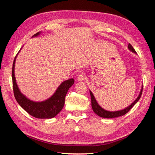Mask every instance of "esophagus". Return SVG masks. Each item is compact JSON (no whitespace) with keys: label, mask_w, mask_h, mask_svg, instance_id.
<instances>
[{"label":"esophagus","mask_w":155,"mask_h":155,"mask_svg":"<svg viewBox=\"0 0 155 155\" xmlns=\"http://www.w3.org/2000/svg\"><path fill=\"white\" fill-rule=\"evenodd\" d=\"M86 79V77H85V76H84V74H78V76L77 77V80L78 81H84V80Z\"/></svg>","instance_id":"34e87169"}]
</instances>
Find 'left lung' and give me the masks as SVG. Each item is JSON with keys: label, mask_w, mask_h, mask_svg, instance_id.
Returning <instances> with one entry per match:
<instances>
[{"label": "left lung", "mask_w": 155, "mask_h": 155, "mask_svg": "<svg viewBox=\"0 0 155 155\" xmlns=\"http://www.w3.org/2000/svg\"><path fill=\"white\" fill-rule=\"evenodd\" d=\"M128 49H129V50L132 51V52H134V54H136L135 50L134 49V48L132 46V45L130 44H128ZM142 88H143V86H142L141 88L140 92V93H139L138 97L135 99V101L133 102L131 105H130L128 107H126L125 109H123V110H122L116 111H110L104 110V108H102L101 106L98 104V103L97 102L93 93L89 90L91 98V107H92L93 110L97 115V116H99V117H104V118H114V117H117L124 116V115H125L126 114L128 113V112L130 110H131V108L133 107V106H134L136 104V103L138 101V100L140 99L141 95H142Z\"/></svg>", "instance_id": "1"}]
</instances>
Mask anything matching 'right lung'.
Returning a JSON list of instances; mask_svg holds the SVG:
<instances>
[{"instance_id":"1","label":"right lung","mask_w":155,"mask_h":155,"mask_svg":"<svg viewBox=\"0 0 155 155\" xmlns=\"http://www.w3.org/2000/svg\"><path fill=\"white\" fill-rule=\"evenodd\" d=\"M41 33V31H39L35 33V35L32 36V38L37 37ZM18 54L14 59L13 69H12L13 93L17 103L24 110H25L29 114L36 118L50 119V118L55 117L62 110L64 105L66 95L68 89L74 84V79L73 78H70L68 80L62 82L60 84V86L58 87L55 93L50 98L45 100V101H33L32 100H30L20 91V89L17 84L16 79H15V64Z\"/></svg>"}]
</instances>
